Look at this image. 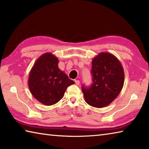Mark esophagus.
<instances>
[{
	"mask_svg": "<svg viewBox=\"0 0 149 149\" xmlns=\"http://www.w3.org/2000/svg\"><path fill=\"white\" fill-rule=\"evenodd\" d=\"M75 84H76L77 85H79V84H80V81H79V80L75 79Z\"/></svg>",
	"mask_w": 149,
	"mask_h": 149,
	"instance_id": "obj_1",
	"label": "esophagus"
}]
</instances>
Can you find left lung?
I'll return each instance as SVG.
<instances>
[{
	"mask_svg": "<svg viewBox=\"0 0 149 149\" xmlns=\"http://www.w3.org/2000/svg\"><path fill=\"white\" fill-rule=\"evenodd\" d=\"M91 73V86L82 87L85 102L95 108L107 107L116 99L123 88L122 65L114 54L102 52L93 58Z\"/></svg>",
	"mask_w": 149,
	"mask_h": 149,
	"instance_id": "8db88e82",
	"label": "left lung"
}]
</instances>
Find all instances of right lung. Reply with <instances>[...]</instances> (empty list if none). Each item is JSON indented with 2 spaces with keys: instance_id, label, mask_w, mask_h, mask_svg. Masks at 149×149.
Segmentation results:
<instances>
[{
  "instance_id": "obj_1",
  "label": "right lung",
  "mask_w": 149,
  "mask_h": 149,
  "mask_svg": "<svg viewBox=\"0 0 149 149\" xmlns=\"http://www.w3.org/2000/svg\"><path fill=\"white\" fill-rule=\"evenodd\" d=\"M59 60L50 52L40 56L33 65L28 77V87L32 95L46 106L61 100L68 86L75 84L58 68Z\"/></svg>"
}]
</instances>
